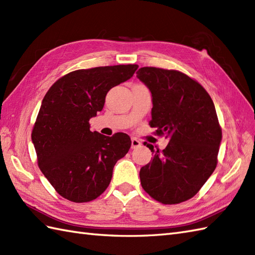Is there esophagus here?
<instances>
[{
	"mask_svg": "<svg viewBox=\"0 0 255 255\" xmlns=\"http://www.w3.org/2000/svg\"><path fill=\"white\" fill-rule=\"evenodd\" d=\"M140 145H141V142H140L137 138L131 139V149H137Z\"/></svg>",
	"mask_w": 255,
	"mask_h": 255,
	"instance_id": "esophagus-1",
	"label": "esophagus"
}]
</instances>
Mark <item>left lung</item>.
Segmentation results:
<instances>
[{
    "label": "left lung",
    "mask_w": 255,
    "mask_h": 255,
    "mask_svg": "<svg viewBox=\"0 0 255 255\" xmlns=\"http://www.w3.org/2000/svg\"><path fill=\"white\" fill-rule=\"evenodd\" d=\"M137 78L152 94L154 134L170 138L164 150L147 147L153 159L140 170L141 186L164 205L195 196L218 163L221 127L214 102L196 80L177 70L143 67Z\"/></svg>",
    "instance_id": "1"
}]
</instances>
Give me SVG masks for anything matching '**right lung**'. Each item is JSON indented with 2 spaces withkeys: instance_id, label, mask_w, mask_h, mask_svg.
<instances>
[{
  "instance_id": "right-lung-1",
  "label": "right lung",
  "mask_w": 255,
  "mask_h": 255,
  "mask_svg": "<svg viewBox=\"0 0 255 255\" xmlns=\"http://www.w3.org/2000/svg\"><path fill=\"white\" fill-rule=\"evenodd\" d=\"M137 64L81 69L53 83L42 100L31 131L37 162L56 192L73 203H88L105 192L116 162L131 140L117 132L90 130V118L104 107L107 92L130 79Z\"/></svg>"
}]
</instances>
